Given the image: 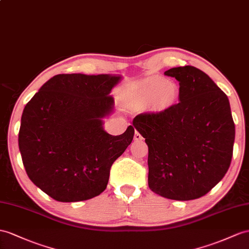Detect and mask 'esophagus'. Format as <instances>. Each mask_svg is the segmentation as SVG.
<instances>
[{
	"instance_id": "obj_1",
	"label": "esophagus",
	"mask_w": 249,
	"mask_h": 249,
	"mask_svg": "<svg viewBox=\"0 0 249 249\" xmlns=\"http://www.w3.org/2000/svg\"><path fill=\"white\" fill-rule=\"evenodd\" d=\"M134 139H135V141H142V134H141V133H139L137 130H135Z\"/></svg>"
}]
</instances>
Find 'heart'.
<instances>
[{
	"instance_id": "1",
	"label": "heart",
	"mask_w": 249,
	"mask_h": 249,
	"mask_svg": "<svg viewBox=\"0 0 249 249\" xmlns=\"http://www.w3.org/2000/svg\"><path fill=\"white\" fill-rule=\"evenodd\" d=\"M143 98L151 99L160 95L161 101H171L178 95V89L175 84L169 83L167 79L154 78L145 84L142 93Z\"/></svg>"
}]
</instances>
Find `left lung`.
I'll list each match as a JSON object with an SVG mask.
<instances>
[{"label": "left lung", "mask_w": 249, "mask_h": 249, "mask_svg": "<svg viewBox=\"0 0 249 249\" xmlns=\"http://www.w3.org/2000/svg\"><path fill=\"white\" fill-rule=\"evenodd\" d=\"M179 82V100L145 112L133 125L148 144V184L163 197H201L226 174L231 162L234 123L226 94L204 71L179 66L165 71Z\"/></svg>", "instance_id": "1"}]
</instances>
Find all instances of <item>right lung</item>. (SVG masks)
Returning a JSON list of instances; mask_svg holds the SVG:
<instances>
[{"label": "right lung", "instance_id": "add662e5", "mask_svg": "<svg viewBox=\"0 0 249 249\" xmlns=\"http://www.w3.org/2000/svg\"><path fill=\"white\" fill-rule=\"evenodd\" d=\"M119 76L60 74L24 107L19 149L28 178L58 202H81L107 188L113 162L134 136H113L101 118L112 111Z\"/></svg>", "mask_w": 249, "mask_h": 249}]
</instances>
